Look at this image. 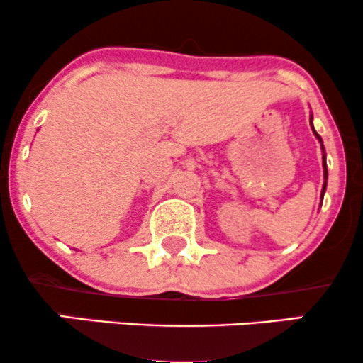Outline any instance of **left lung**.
Masks as SVG:
<instances>
[{
  "instance_id": "left-lung-1",
  "label": "left lung",
  "mask_w": 363,
  "mask_h": 363,
  "mask_svg": "<svg viewBox=\"0 0 363 363\" xmlns=\"http://www.w3.org/2000/svg\"><path fill=\"white\" fill-rule=\"evenodd\" d=\"M311 126H312V116H311ZM312 131H314V135H315V138L319 140V143H320V148H323V153H324V147H323V140H320V136L318 135V131H315L314 129V126H312ZM323 172H324V184H323V191H320V199L324 198V193H326V184H328V165H326V153H324L323 155Z\"/></svg>"
}]
</instances>
